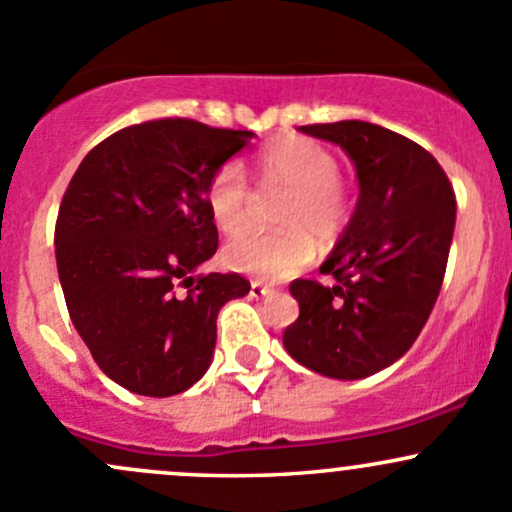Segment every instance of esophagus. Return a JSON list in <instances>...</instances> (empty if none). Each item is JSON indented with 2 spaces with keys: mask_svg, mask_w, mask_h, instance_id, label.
<instances>
[{
  "mask_svg": "<svg viewBox=\"0 0 512 512\" xmlns=\"http://www.w3.org/2000/svg\"><path fill=\"white\" fill-rule=\"evenodd\" d=\"M272 292H274V289L267 287V284H262V282H250V297L260 299V297H267V294H272Z\"/></svg>",
  "mask_w": 512,
  "mask_h": 512,
  "instance_id": "34e87169",
  "label": "esophagus"
}]
</instances>
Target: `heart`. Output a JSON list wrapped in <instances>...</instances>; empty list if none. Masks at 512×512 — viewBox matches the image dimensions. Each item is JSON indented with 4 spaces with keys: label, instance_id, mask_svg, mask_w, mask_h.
I'll return each instance as SVG.
<instances>
[{
    "label": "heart",
    "instance_id": "b5f03b06",
    "mask_svg": "<svg viewBox=\"0 0 512 512\" xmlns=\"http://www.w3.org/2000/svg\"><path fill=\"white\" fill-rule=\"evenodd\" d=\"M257 186L265 196L287 193L277 208V235L242 233L255 191L238 161H225L206 186V206L225 235L233 270L262 279H287L316 257V242H333L351 218V191L338 176V159L309 137H282L257 154Z\"/></svg>",
    "mask_w": 512,
    "mask_h": 512
}]
</instances>
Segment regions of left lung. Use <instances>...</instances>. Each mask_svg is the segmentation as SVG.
Returning a JSON list of instances; mask_svg holds the SVG:
<instances>
[{"label": "left lung", "mask_w": 512, "mask_h": 512, "mask_svg": "<svg viewBox=\"0 0 512 512\" xmlns=\"http://www.w3.org/2000/svg\"><path fill=\"white\" fill-rule=\"evenodd\" d=\"M299 132L346 149L360 196L321 265L333 284H289L299 319L282 341L314 373L368 378L410 351L437 304L454 238V188L427 149L392 129L343 120Z\"/></svg>", "instance_id": "8db88e82"}]
</instances>
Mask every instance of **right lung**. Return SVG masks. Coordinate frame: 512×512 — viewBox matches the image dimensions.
Returning a JSON list of instances; mask_svg holds the SVG:
<instances>
[{"mask_svg":"<svg viewBox=\"0 0 512 512\" xmlns=\"http://www.w3.org/2000/svg\"><path fill=\"white\" fill-rule=\"evenodd\" d=\"M250 139L188 117L142 122L90 149L63 193L53 240L68 314L129 392L169 397L201 380L220 306L250 292L235 272L193 277L218 250L208 181Z\"/></svg>","mask_w":512,"mask_h":512,"instance_id":"add662e5","label":"right lung"}]
</instances>
